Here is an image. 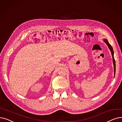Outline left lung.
I'll use <instances>...</instances> for the list:
<instances>
[{"label":"left lung","instance_id":"1","mask_svg":"<svg viewBox=\"0 0 122 122\" xmlns=\"http://www.w3.org/2000/svg\"><path fill=\"white\" fill-rule=\"evenodd\" d=\"M104 42L105 43L107 44V45L108 46L109 48L110 49V50L111 51V54H112V58H113V64H114V77L115 75V73H116V63H115V60L114 59V51H113V49L112 48V46H111L110 43H109L108 41L106 39H103Z\"/></svg>","mask_w":122,"mask_h":122}]
</instances>
